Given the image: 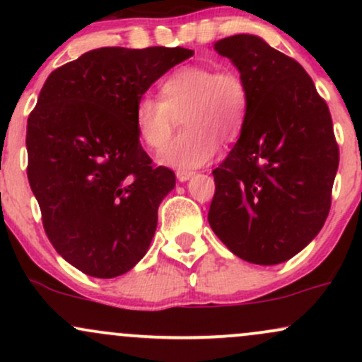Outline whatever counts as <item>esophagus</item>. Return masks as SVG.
I'll list each match as a JSON object with an SVG mask.
<instances>
[{
	"label": "esophagus",
	"instance_id": "34e87169",
	"mask_svg": "<svg viewBox=\"0 0 362 362\" xmlns=\"http://www.w3.org/2000/svg\"><path fill=\"white\" fill-rule=\"evenodd\" d=\"M195 175L194 172H189V170H178L177 172V178L178 182H187L189 178H192Z\"/></svg>",
	"mask_w": 362,
	"mask_h": 362
}]
</instances>
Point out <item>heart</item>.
<instances>
[{
  "label": "heart",
  "instance_id": "1",
  "mask_svg": "<svg viewBox=\"0 0 362 362\" xmlns=\"http://www.w3.org/2000/svg\"><path fill=\"white\" fill-rule=\"evenodd\" d=\"M160 98L141 97L134 105V127L149 149H161L172 138L177 119L187 131L163 149L160 161L175 168L209 163L219 139L233 143L250 117L252 91L238 69L209 64L182 66L160 83Z\"/></svg>",
  "mask_w": 362,
  "mask_h": 362
}]
</instances>
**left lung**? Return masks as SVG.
Returning <instances> with one entry per match:
<instances>
[{
    "instance_id": "8db88e82",
    "label": "left lung",
    "mask_w": 362,
    "mask_h": 362,
    "mask_svg": "<svg viewBox=\"0 0 362 362\" xmlns=\"http://www.w3.org/2000/svg\"><path fill=\"white\" fill-rule=\"evenodd\" d=\"M214 51L247 78L250 117L213 170L211 228L240 259L289 260L325 223L339 168L330 110L300 62L257 35L218 40Z\"/></svg>"
}]
</instances>
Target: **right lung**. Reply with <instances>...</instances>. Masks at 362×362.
<instances>
[{"mask_svg": "<svg viewBox=\"0 0 362 362\" xmlns=\"http://www.w3.org/2000/svg\"><path fill=\"white\" fill-rule=\"evenodd\" d=\"M194 56L184 47H102L54 69L27 122V175L52 247L91 277L112 279L146 255L175 173L153 167L134 105Z\"/></svg>", "mask_w": 362, "mask_h": 362, "instance_id": "right-lung-1", "label": "right lung"}]
</instances>
